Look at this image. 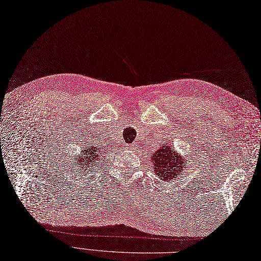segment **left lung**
Segmentation results:
<instances>
[{
    "mask_svg": "<svg viewBox=\"0 0 261 261\" xmlns=\"http://www.w3.org/2000/svg\"><path fill=\"white\" fill-rule=\"evenodd\" d=\"M151 159L155 166V173L163 181L178 177L179 173L186 169L184 159L173 149V145H161L157 151L152 153Z\"/></svg>",
    "mask_w": 261,
    "mask_h": 261,
    "instance_id": "1",
    "label": "left lung"
}]
</instances>
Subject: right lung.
Segmentation results:
<instances>
[{"label":"right lung","instance_id":"1","mask_svg":"<svg viewBox=\"0 0 261 261\" xmlns=\"http://www.w3.org/2000/svg\"><path fill=\"white\" fill-rule=\"evenodd\" d=\"M84 148L85 149L82 150L79 158L74 161V166L79 167L80 171L82 172L87 170V168L94 166V163L100 160V149L95 145Z\"/></svg>","mask_w":261,"mask_h":261}]
</instances>
